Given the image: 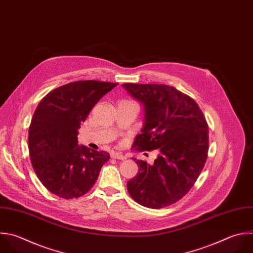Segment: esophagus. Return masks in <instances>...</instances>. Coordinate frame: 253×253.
I'll return each instance as SVG.
<instances>
[{"instance_id": "1", "label": "esophagus", "mask_w": 253, "mask_h": 253, "mask_svg": "<svg viewBox=\"0 0 253 253\" xmlns=\"http://www.w3.org/2000/svg\"><path fill=\"white\" fill-rule=\"evenodd\" d=\"M111 157L115 158V159H121V160L126 159V157L122 153H120V152H112L111 153Z\"/></svg>"}]
</instances>
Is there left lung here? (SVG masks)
I'll return each instance as SVG.
<instances>
[{
  "label": "left lung",
  "mask_w": 253,
  "mask_h": 253,
  "mask_svg": "<svg viewBox=\"0 0 253 253\" xmlns=\"http://www.w3.org/2000/svg\"><path fill=\"white\" fill-rule=\"evenodd\" d=\"M144 109L141 133L132 147L158 150L153 164L135 160L139 171L127 182L130 197L139 205L161 209L185 196L201 174L208 156L209 131L197 103L164 84L122 85Z\"/></svg>",
  "instance_id": "1"
}]
</instances>
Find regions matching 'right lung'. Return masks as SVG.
<instances>
[{
    "label": "right lung",
    "instance_id": "add662e5",
    "mask_svg": "<svg viewBox=\"0 0 253 253\" xmlns=\"http://www.w3.org/2000/svg\"><path fill=\"white\" fill-rule=\"evenodd\" d=\"M118 83L76 81L49 92L39 104L29 130L32 165L42 185L52 194L73 199L94 186L106 151L78 144V129L100 99Z\"/></svg>",
    "mask_w": 253,
    "mask_h": 253
}]
</instances>
